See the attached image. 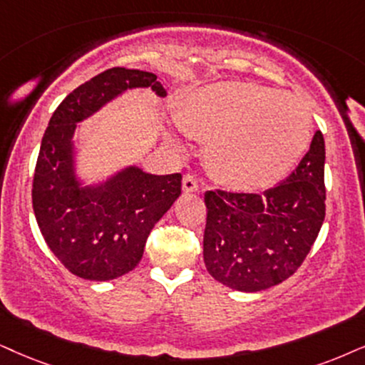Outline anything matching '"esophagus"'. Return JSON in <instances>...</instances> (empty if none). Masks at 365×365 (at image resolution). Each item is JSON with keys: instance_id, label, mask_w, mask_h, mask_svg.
<instances>
[{"instance_id": "obj_1", "label": "esophagus", "mask_w": 365, "mask_h": 365, "mask_svg": "<svg viewBox=\"0 0 365 365\" xmlns=\"http://www.w3.org/2000/svg\"><path fill=\"white\" fill-rule=\"evenodd\" d=\"M183 190L185 192H197L198 190V182H197L195 175L187 173L185 177H183Z\"/></svg>"}]
</instances>
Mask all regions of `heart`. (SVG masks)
I'll return each instance as SVG.
<instances>
[{
  "label": "heart",
  "instance_id": "obj_1",
  "mask_svg": "<svg viewBox=\"0 0 365 365\" xmlns=\"http://www.w3.org/2000/svg\"><path fill=\"white\" fill-rule=\"evenodd\" d=\"M178 126L207 140V168L236 190L278 183L312 138V118L302 101L255 82H217L195 91L178 114Z\"/></svg>",
  "mask_w": 365,
  "mask_h": 365
}]
</instances>
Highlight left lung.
<instances>
[{"label":"left lung","instance_id":"left-lung-1","mask_svg":"<svg viewBox=\"0 0 365 365\" xmlns=\"http://www.w3.org/2000/svg\"><path fill=\"white\" fill-rule=\"evenodd\" d=\"M322 131L283 182L264 193L209 190L204 200V261L212 278L239 292H261L297 273L325 219Z\"/></svg>","mask_w":365,"mask_h":365}]
</instances>
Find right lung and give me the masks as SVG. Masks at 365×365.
<instances>
[{"instance_id":"obj_1","label":"right lung","mask_w":365,"mask_h":365,"mask_svg":"<svg viewBox=\"0 0 365 365\" xmlns=\"http://www.w3.org/2000/svg\"><path fill=\"white\" fill-rule=\"evenodd\" d=\"M131 87L167 96L151 72L113 67L73 89L50 118L36 160L31 200L45 242L79 278L108 281L135 269L151 229L180 192L182 175L129 168L101 188L81 190L72 175L76 123Z\"/></svg>"}]
</instances>
